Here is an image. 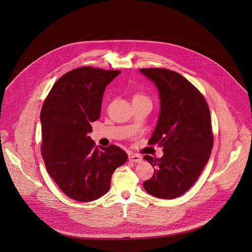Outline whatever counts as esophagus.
Listing matches in <instances>:
<instances>
[{
  "mask_svg": "<svg viewBox=\"0 0 252 252\" xmlns=\"http://www.w3.org/2000/svg\"><path fill=\"white\" fill-rule=\"evenodd\" d=\"M128 159L130 161H134V162H142L143 161V158L140 155H137V154H130L128 156Z\"/></svg>",
  "mask_w": 252,
  "mask_h": 252,
  "instance_id": "1",
  "label": "esophagus"
}]
</instances>
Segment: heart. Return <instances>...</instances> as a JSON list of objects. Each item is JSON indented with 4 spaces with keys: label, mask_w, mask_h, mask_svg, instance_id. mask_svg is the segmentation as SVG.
<instances>
[{
    "label": "heart",
    "mask_w": 252,
    "mask_h": 252,
    "mask_svg": "<svg viewBox=\"0 0 252 252\" xmlns=\"http://www.w3.org/2000/svg\"><path fill=\"white\" fill-rule=\"evenodd\" d=\"M134 98H147V97L144 96V94H136V95L134 96Z\"/></svg>",
    "instance_id": "b5f03b06"
}]
</instances>
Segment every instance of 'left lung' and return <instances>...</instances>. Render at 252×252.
<instances>
[{
	"mask_svg": "<svg viewBox=\"0 0 252 252\" xmlns=\"http://www.w3.org/2000/svg\"><path fill=\"white\" fill-rule=\"evenodd\" d=\"M140 72L155 84L160 100L158 120L148 143L163 147L159 158L144 157L155 167L144 189L158 198H176L192 187L211 156L210 109L199 91L179 72L160 68Z\"/></svg>",
	"mask_w": 252,
	"mask_h": 252,
	"instance_id": "left-lung-1",
	"label": "left lung"
}]
</instances>
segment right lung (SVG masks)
Masks as SVG:
<instances>
[{"mask_svg":"<svg viewBox=\"0 0 252 252\" xmlns=\"http://www.w3.org/2000/svg\"><path fill=\"white\" fill-rule=\"evenodd\" d=\"M121 71L81 67L55 83L40 112L41 155L49 175L73 200L89 202L108 192L113 172L127 154L111 144L98 148L88 134L100 118L106 87Z\"/></svg>","mask_w":252,"mask_h":252,"instance_id":"1","label":"right lung"}]
</instances>
